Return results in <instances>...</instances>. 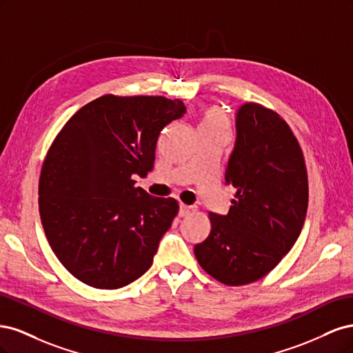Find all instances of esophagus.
<instances>
[{
  "mask_svg": "<svg viewBox=\"0 0 353 353\" xmlns=\"http://www.w3.org/2000/svg\"><path fill=\"white\" fill-rule=\"evenodd\" d=\"M191 212H194L193 206H187V205H184V203H181V205H179V216L181 218L190 215Z\"/></svg>",
  "mask_w": 353,
  "mask_h": 353,
  "instance_id": "1",
  "label": "esophagus"
}]
</instances>
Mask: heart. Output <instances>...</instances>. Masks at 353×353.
Returning a JSON list of instances; mask_svg holds the SVG:
<instances>
[{
    "mask_svg": "<svg viewBox=\"0 0 353 353\" xmlns=\"http://www.w3.org/2000/svg\"><path fill=\"white\" fill-rule=\"evenodd\" d=\"M201 126L212 128V130H227V117L219 109L212 108L203 116Z\"/></svg>",
    "mask_w": 353,
    "mask_h": 353,
    "instance_id": "heart-1",
    "label": "heart"
}]
</instances>
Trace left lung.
I'll use <instances>...</instances> for the list:
<instances>
[{"mask_svg": "<svg viewBox=\"0 0 353 353\" xmlns=\"http://www.w3.org/2000/svg\"><path fill=\"white\" fill-rule=\"evenodd\" d=\"M236 128L225 170L236 196L227 215L209 213V236L194 245L201 268L225 285L250 284L270 274L293 248L307 209L305 157L283 117L245 103Z\"/></svg>", "mask_w": 353, "mask_h": 353, "instance_id": "obj_1", "label": "left lung"}]
</instances>
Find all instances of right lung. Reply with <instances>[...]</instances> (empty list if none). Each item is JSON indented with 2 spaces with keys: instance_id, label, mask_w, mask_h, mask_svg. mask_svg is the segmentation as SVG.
I'll return each instance as SVG.
<instances>
[{
  "instance_id": "add662e5",
  "label": "right lung",
  "mask_w": 353,
  "mask_h": 353,
  "mask_svg": "<svg viewBox=\"0 0 353 353\" xmlns=\"http://www.w3.org/2000/svg\"><path fill=\"white\" fill-rule=\"evenodd\" d=\"M185 113L162 95L105 94L74 113L52 141L39 176L42 227L79 281L114 290L150 268L178 201L135 187L153 169L157 138Z\"/></svg>"
}]
</instances>
